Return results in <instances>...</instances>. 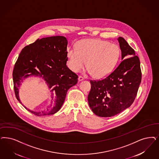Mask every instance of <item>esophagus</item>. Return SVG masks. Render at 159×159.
Returning a JSON list of instances; mask_svg holds the SVG:
<instances>
[{
  "label": "esophagus",
  "instance_id": "esophagus-1",
  "mask_svg": "<svg viewBox=\"0 0 159 159\" xmlns=\"http://www.w3.org/2000/svg\"><path fill=\"white\" fill-rule=\"evenodd\" d=\"M84 79V78L82 76H79L78 77V80H79V81H82Z\"/></svg>",
  "mask_w": 159,
  "mask_h": 159
}]
</instances>
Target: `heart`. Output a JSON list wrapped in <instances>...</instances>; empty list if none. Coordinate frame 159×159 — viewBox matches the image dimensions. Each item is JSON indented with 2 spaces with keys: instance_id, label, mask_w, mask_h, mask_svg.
Returning a JSON list of instances; mask_svg holds the SVG:
<instances>
[{
  "instance_id": "1",
  "label": "heart",
  "mask_w": 159,
  "mask_h": 159,
  "mask_svg": "<svg viewBox=\"0 0 159 159\" xmlns=\"http://www.w3.org/2000/svg\"><path fill=\"white\" fill-rule=\"evenodd\" d=\"M76 48L67 49V66L77 73L86 65L96 79H103L113 71L120 51L115 44L100 39H85L77 42Z\"/></svg>"
}]
</instances>
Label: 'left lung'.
<instances>
[{
  "mask_svg": "<svg viewBox=\"0 0 159 159\" xmlns=\"http://www.w3.org/2000/svg\"><path fill=\"white\" fill-rule=\"evenodd\" d=\"M121 62L110 75L99 81H91L88 103L96 115L111 117L133 103L142 80L140 63L126 40L119 37Z\"/></svg>",
  "mask_w": 159,
  "mask_h": 159,
  "instance_id": "left-lung-1",
  "label": "left lung"
}]
</instances>
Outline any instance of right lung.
I'll return each mask as SVG.
<instances>
[{
  "label": "right lung",
  "mask_w": 159,
  "mask_h": 159,
  "mask_svg": "<svg viewBox=\"0 0 159 159\" xmlns=\"http://www.w3.org/2000/svg\"><path fill=\"white\" fill-rule=\"evenodd\" d=\"M67 40L62 36L38 39L22 49L15 65L13 80L15 93L19 98V87L30 77L43 79L50 92V103L46 110L33 111L24 106L35 115H52L63 104L67 90L77 83V75L66 66Z\"/></svg>",
  "instance_id": "add662e5"
}]
</instances>
